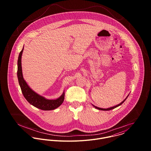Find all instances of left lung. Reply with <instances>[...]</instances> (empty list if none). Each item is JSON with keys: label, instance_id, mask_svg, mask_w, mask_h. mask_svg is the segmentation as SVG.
<instances>
[{"label": "left lung", "instance_id": "8db88e82", "mask_svg": "<svg viewBox=\"0 0 151 151\" xmlns=\"http://www.w3.org/2000/svg\"><path fill=\"white\" fill-rule=\"evenodd\" d=\"M129 96V95H128V96L126 97V98L123 101V102H122L120 104H119V105H116V106H113V107H110V108H107V109H103V108H98V107H96V106H94L93 105H92V106L94 107L95 108H96V109H98V110H111V109H114V108H117V107H118V106H120L121 105H122L123 104V102L126 100V99L127 98V97Z\"/></svg>", "mask_w": 151, "mask_h": 151}]
</instances>
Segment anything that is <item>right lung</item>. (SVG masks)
Wrapping results in <instances>:
<instances>
[{
    "instance_id": "obj_1",
    "label": "right lung",
    "mask_w": 151,
    "mask_h": 151,
    "mask_svg": "<svg viewBox=\"0 0 151 151\" xmlns=\"http://www.w3.org/2000/svg\"><path fill=\"white\" fill-rule=\"evenodd\" d=\"M24 46L20 52L17 61V77L22 93L26 100L32 106L43 110H54L59 107L64 101L65 92L56 99H47L34 91L24 80L22 76V56Z\"/></svg>"
}]
</instances>
